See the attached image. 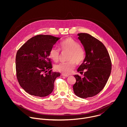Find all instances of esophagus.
Listing matches in <instances>:
<instances>
[{
	"mask_svg": "<svg viewBox=\"0 0 127 127\" xmlns=\"http://www.w3.org/2000/svg\"><path fill=\"white\" fill-rule=\"evenodd\" d=\"M61 76H64V77H68V75H65V74H61Z\"/></svg>",
	"mask_w": 127,
	"mask_h": 127,
	"instance_id": "34e87169",
	"label": "esophagus"
}]
</instances>
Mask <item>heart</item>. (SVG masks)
Masks as SVG:
<instances>
[{"mask_svg":"<svg viewBox=\"0 0 127 127\" xmlns=\"http://www.w3.org/2000/svg\"><path fill=\"white\" fill-rule=\"evenodd\" d=\"M60 47L63 52H69L68 61L66 63H61L57 65L56 70L63 74L68 75L76 67V63L81 64L84 60L85 55L80 44L72 38H67L60 43ZM49 56L54 62H57L60 56V50L55 46H53L50 50Z\"/></svg>","mask_w":127,"mask_h":127,"instance_id":"heart-1","label":"heart"}]
</instances>
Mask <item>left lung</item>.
<instances>
[{
	"instance_id": "1",
	"label": "left lung",
	"mask_w": 127,
	"mask_h": 127,
	"mask_svg": "<svg viewBox=\"0 0 127 127\" xmlns=\"http://www.w3.org/2000/svg\"><path fill=\"white\" fill-rule=\"evenodd\" d=\"M84 47L85 57L77 69L84 77L75 75L73 86L74 94L86 98L99 93L105 86L112 70V62L107 49L98 40L86 33H78Z\"/></svg>"
}]
</instances>
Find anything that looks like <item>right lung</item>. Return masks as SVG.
I'll use <instances>...</instances> for the list:
<instances>
[{"label": "right lung", "mask_w": 127, "mask_h": 127, "mask_svg": "<svg viewBox=\"0 0 127 127\" xmlns=\"http://www.w3.org/2000/svg\"><path fill=\"white\" fill-rule=\"evenodd\" d=\"M60 39L51 35H37L17 51L15 58L17 79L29 94L42 97L53 92L54 81L60 74L52 71L49 51Z\"/></svg>", "instance_id": "right-lung-1"}]
</instances>
